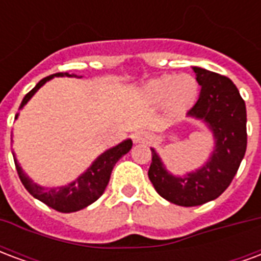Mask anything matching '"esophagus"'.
<instances>
[{
    "label": "esophagus",
    "instance_id": "1",
    "mask_svg": "<svg viewBox=\"0 0 261 261\" xmlns=\"http://www.w3.org/2000/svg\"><path fill=\"white\" fill-rule=\"evenodd\" d=\"M151 140V137L148 133L145 131H136L134 134H133V141L134 142H138V144H144V142H149Z\"/></svg>",
    "mask_w": 261,
    "mask_h": 261
}]
</instances>
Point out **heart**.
I'll return each mask as SVG.
<instances>
[{
	"instance_id": "b5f03b06",
	"label": "heart",
	"mask_w": 261,
	"mask_h": 261,
	"mask_svg": "<svg viewBox=\"0 0 261 261\" xmlns=\"http://www.w3.org/2000/svg\"><path fill=\"white\" fill-rule=\"evenodd\" d=\"M198 85L192 75H165L148 82L144 96L151 103L168 102L170 108L183 109L196 99Z\"/></svg>"
}]
</instances>
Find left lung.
Here are the masks:
<instances>
[{
  "label": "left lung",
  "instance_id": "8db88e82",
  "mask_svg": "<svg viewBox=\"0 0 261 261\" xmlns=\"http://www.w3.org/2000/svg\"><path fill=\"white\" fill-rule=\"evenodd\" d=\"M193 69L201 91L187 114L204 120L214 133L213 156L201 169L176 177L166 172L158 153L151 149L152 162L148 170L159 196L181 207L201 205L221 196L233 180L247 145L246 106L235 84L207 69Z\"/></svg>",
  "mask_w": 261,
  "mask_h": 261
}]
</instances>
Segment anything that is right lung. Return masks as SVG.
I'll return each instance as SVG.
<instances>
[{
	"mask_svg": "<svg viewBox=\"0 0 261 261\" xmlns=\"http://www.w3.org/2000/svg\"><path fill=\"white\" fill-rule=\"evenodd\" d=\"M76 76V75H69L67 72H57V74L50 75L43 78L39 84H37L29 93H26V96L23 97V100L20 103V108L22 109L25 106L28 100L31 99L35 93L37 92L39 88H42L47 81H50L54 76ZM18 117V114H16ZM15 117V119H16ZM133 147V141L131 140H125L124 142L119 144L117 147L110 148L106 152H103L99 158L91 165V168L86 170L84 175H81L78 179L72 183H69L68 186L59 187V189H44V187L37 186L36 183L28 177L23 173V170L20 169V166L15 161V166H16V172L19 176L22 185L25 186L28 192L31 193L32 196L44 202L46 205L50 208H53L56 211L60 213H75V211H80L82 208L88 207L89 204L95 202L102 196L105 189L108 186L109 180H110V175H112V170H113L114 165L119 161L123 155L128 152Z\"/></svg>",
	"mask_w": 261,
	"mask_h": 261,
	"instance_id": "obj_1",
	"label": "right lung"
}]
</instances>
